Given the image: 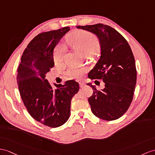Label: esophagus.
<instances>
[{
	"mask_svg": "<svg viewBox=\"0 0 155 155\" xmlns=\"http://www.w3.org/2000/svg\"><path fill=\"white\" fill-rule=\"evenodd\" d=\"M85 82H84V81L80 82V88H83V87H84L85 86Z\"/></svg>",
	"mask_w": 155,
	"mask_h": 155,
	"instance_id": "34e87169",
	"label": "esophagus"
}]
</instances>
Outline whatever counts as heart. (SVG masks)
Returning a JSON list of instances; mask_svg holds the SVG:
<instances>
[{"label": "heart", "instance_id": "b5f03b06", "mask_svg": "<svg viewBox=\"0 0 155 155\" xmlns=\"http://www.w3.org/2000/svg\"><path fill=\"white\" fill-rule=\"evenodd\" d=\"M68 43L85 56L95 54L100 47V43L97 37L86 31H78L73 33L68 39ZM65 54V47L61 45H58L54 49L53 54L56 64L59 65L64 62ZM85 71V69L84 68L72 66L68 70L67 75L71 79L80 78L84 75Z\"/></svg>", "mask_w": 155, "mask_h": 155}]
</instances>
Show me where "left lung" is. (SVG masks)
<instances>
[{
    "label": "left lung",
    "instance_id": "obj_1",
    "mask_svg": "<svg viewBox=\"0 0 155 155\" xmlns=\"http://www.w3.org/2000/svg\"><path fill=\"white\" fill-rule=\"evenodd\" d=\"M76 28L95 34L101 46V57L88 77L103 80L104 88L99 91L87 84L93 90L88 99L91 111L102 120L118 119L129 108L136 85L137 71L130 46L121 34L109 25L98 24Z\"/></svg>",
    "mask_w": 155,
    "mask_h": 155
}]
</instances>
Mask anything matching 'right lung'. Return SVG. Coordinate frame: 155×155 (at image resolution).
<instances>
[{
  "label": "right lung",
  "instance_id": "1",
  "mask_svg": "<svg viewBox=\"0 0 155 155\" xmlns=\"http://www.w3.org/2000/svg\"><path fill=\"white\" fill-rule=\"evenodd\" d=\"M70 29L64 27L35 36L24 50L18 68V89L25 107L37 122L51 127L67 122L71 99L80 89L74 80L54 84V89L45 79L54 66V48Z\"/></svg>",
  "mask_w": 155,
  "mask_h": 155
}]
</instances>
